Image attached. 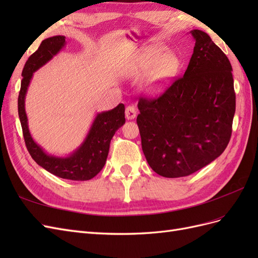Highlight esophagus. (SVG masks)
<instances>
[{"instance_id": "obj_1", "label": "esophagus", "mask_w": 258, "mask_h": 258, "mask_svg": "<svg viewBox=\"0 0 258 258\" xmlns=\"http://www.w3.org/2000/svg\"><path fill=\"white\" fill-rule=\"evenodd\" d=\"M126 118L129 120H131V119H135L136 118V116H137V108H136V106H134V105H129V106H127L126 107Z\"/></svg>"}]
</instances>
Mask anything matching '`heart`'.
<instances>
[{"label": "heart", "instance_id": "b5f03b06", "mask_svg": "<svg viewBox=\"0 0 258 258\" xmlns=\"http://www.w3.org/2000/svg\"><path fill=\"white\" fill-rule=\"evenodd\" d=\"M178 58L173 52H165L163 49L153 51L140 60L134 69L135 74H145L142 82L143 90L148 95L162 90L177 72Z\"/></svg>", "mask_w": 258, "mask_h": 258}]
</instances>
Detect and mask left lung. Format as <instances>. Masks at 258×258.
Instances as JSON below:
<instances>
[{
	"label": "left lung",
	"instance_id": "obj_1",
	"mask_svg": "<svg viewBox=\"0 0 258 258\" xmlns=\"http://www.w3.org/2000/svg\"><path fill=\"white\" fill-rule=\"evenodd\" d=\"M184 76L153 100L141 98L137 122L150 167L165 177L187 176L227 147L236 95L228 58L201 30Z\"/></svg>",
	"mask_w": 258,
	"mask_h": 258
}]
</instances>
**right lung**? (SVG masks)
Returning a JSON list of instances; mask_svg holds the SVG:
<instances>
[{
  "instance_id": "add662e5",
  "label": "right lung",
  "mask_w": 258,
  "mask_h": 258,
  "mask_svg": "<svg viewBox=\"0 0 258 258\" xmlns=\"http://www.w3.org/2000/svg\"><path fill=\"white\" fill-rule=\"evenodd\" d=\"M67 44L66 36L56 35L46 38L38 49L31 54L22 70V81L18 97V115L23 138L31 157L38 166L51 174L72 181H87L103 169L115 132L126 121L124 105L119 103L111 111L97 113L82 144L67 156L46 153L31 136L26 113V95L33 73L58 54Z\"/></svg>"
}]
</instances>
